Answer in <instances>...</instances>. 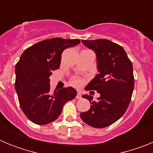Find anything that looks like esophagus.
Instances as JSON below:
<instances>
[{
  "instance_id": "obj_1",
  "label": "esophagus",
  "mask_w": 153,
  "mask_h": 153,
  "mask_svg": "<svg viewBox=\"0 0 153 153\" xmlns=\"http://www.w3.org/2000/svg\"><path fill=\"white\" fill-rule=\"evenodd\" d=\"M76 98L77 99V100H80V99H81V93H78L77 95H76Z\"/></svg>"
}]
</instances>
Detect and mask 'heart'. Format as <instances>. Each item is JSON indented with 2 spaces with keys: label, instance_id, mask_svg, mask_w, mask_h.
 I'll list each match as a JSON object with an SVG mask.
<instances>
[{
  "label": "heart",
  "instance_id": "heart-1",
  "mask_svg": "<svg viewBox=\"0 0 153 153\" xmlns=\"http://www.w3.org/2000/svg\"><path fill=\"white\" fill-rule=\"evenodd\" d=\"M72 83L74 85H75V86H79L83 84V81L81 80L80 79H79V78L74 77V78H73V79H72Z\"/></svg>",
  "mask_w": 153,
  "mask_h": 153
}]
</instances>
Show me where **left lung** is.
Returning <instances> with one entry per match:
<instances>
[{
    "instance_id": "1",
    "label": "left lung",
    "mask_w": 153,
    "mask_h": 153,
    "mask_svg": "<svg viewBox=\"0 0 153 153\" xmlns=\"http://www.w3.org/2000/svg\"><path fill=\"white\" fill-rule=\"evenodd\" d=\"M82 42L95 51L100 72L85 90H97L100 97L93 101L92 96H83L90 101L91 106L87 112L81 113L80 117L94 128L107 127L122 117L130 103L134 88L132 63L123 48L110 40L99 39Z\"/></svg>"
}]
</instances>
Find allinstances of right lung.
Instances as JSON below:
<instances>
[{
    "label": "right lung",
    "instance_id": "add662e5",
    "mask_svg": "<svg viewBox=\"0 0 153 153\" xmlns=\"http://www.w3.org/2000/svg\"><path fill=\"white\" fill-rule=\"evenodd\" d=\"M80 43L79 39L55 37L42 40L28 47L16 64L15 90L20 106L33 123L46 125L56 120L67 101L76 96L72 87L50 92V76L60 67L65 49Z\"/></svg>",
    "mask_w": 153,
    "mask_h": 153
}]
</instances>
